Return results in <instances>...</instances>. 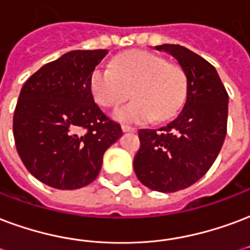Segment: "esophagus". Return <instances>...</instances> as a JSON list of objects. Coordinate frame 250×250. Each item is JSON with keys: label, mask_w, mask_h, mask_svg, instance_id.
I'll use <instances>...</instances> for the list:
<instances>
[{"label": "esophagus", "mask_w": 250, "mask_h": 250, "mask_svg": "<svg viewBox=\"0 0 250 250\" xmlns=\"http://www.w3.org/2000/svg\"><path fill=\"white\" fill-rule=\"evenodd\" d=\"M122 130H123V132H135V131H136L134 127H130V125H122Z\"/></svg>", "instance_id": "obj_1"}]
</instances>
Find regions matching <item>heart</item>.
I'll use <instances>...</instances> for the list:
<instances>
[{"label":"heart","mask_w":250,"mask_h":250,"mask_svg":"<svg viewBox=\"0 0 250 250\" xmlns=\"http://www.w3.org/2000/svg\"><path fill=\"white\" fill-rule=\"evenodd\" d=\"M91 90L95 101L104 107L118 106L131 92L135 101L116 108L114 118L140 125L175 115L186 101L187 78L179 64L134 50L119 55L112 67L97 68L91 77Z\"/></svg>","instance_id":"obj_1"}]
</instances>
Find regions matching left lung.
<instances>
[{"label": "left lung", "instance_id": "left-lung-1", "mask_svg": "<svg viewBox=\"0 0 250 250\" xmlns=\"http://www.w3.org/2000/svg\"><path fill=\"white\" fill-rule=\"evenodd\" d=\"M176 59L187 77L182 112L159 130H139L134 169L142 184L158 192L191 187L208 172L223 147L228 92L212 64L180 45L155 47Z\"/></svg>", "mask_w": 250, "mask_h": 250}]
</instances>
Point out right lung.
Wrapping results in <instances>:
<instances>
[{"label":"right lung","mask_w":250,"mask_h":250,"mask_svg":"<svg viewBox=\"0 0 250 250\" xmlns=\"http://www.w3.org/2000/svg\"><path fill=\"white\" fill-rule=\"evenodd\" d=\"M108 50H74L22 87L13 116L16 147L27 171L57 189H78L99 175L103 153L122 128L94 102L91 77Z\"/></svg>","instance_id":"add662e5"}]
</instances>
